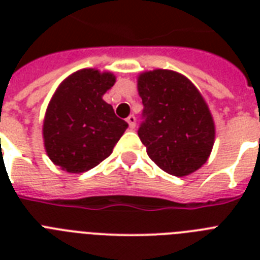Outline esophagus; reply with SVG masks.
<instances>
[{"label": "esophagus", "mask_w": 260, "mask_h": 260, "mask_svg": "<svg viewBox=\"0 0 260 260\" xmlns=\"http://www.w3.org/2000/svg\"><path fill=\"white\" fill-rule=\"evenodd\" d=\"M126 122H128V125H129L131 129H135V126H136V117H135L134 114H131V116H128V118H126Z\"/></svg>", "instance_id": "1"}]
</instances>
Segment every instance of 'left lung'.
Returning a JSON list of instances; mask_svg holds the SVG:
<instances>
[{
	"instance_id": "left-lung-1",
	"label": "left lung",
	"mask_w": 260,
	"mask_h": 260,
	"mask_svg": "<svg viewBox=\"0 0 260 260\" xmlns=\"http://www.w3.org/2000/svg\"><path fill=\"white\" fill-rule=\"evenodd\" d=\"M138 90L144 105L138 135L148 156L175 177L198 170L213 147L214 122L197 87L159 69L139 75Z\"/></svg>"
}]
</instances>
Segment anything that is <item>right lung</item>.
<instances>
[{
    "instance_id": "add662e5",
    "label": "right lung",
    "mask_w": 260,
    "mask_h": 260,
    "mask_svg": "<svg viewBox=\"0 0 260 260\" xmlns=\"http://www.w3.org/2000/svg\"><path fill=\"white\" fill-rule=\"evenodd\" d=\"M116 82L112 73L83 69L63 81L47 108L43 138L47 155L67 173H83L112 154L128 128L102 100Z\"/></svg>"
}]
</instances>
